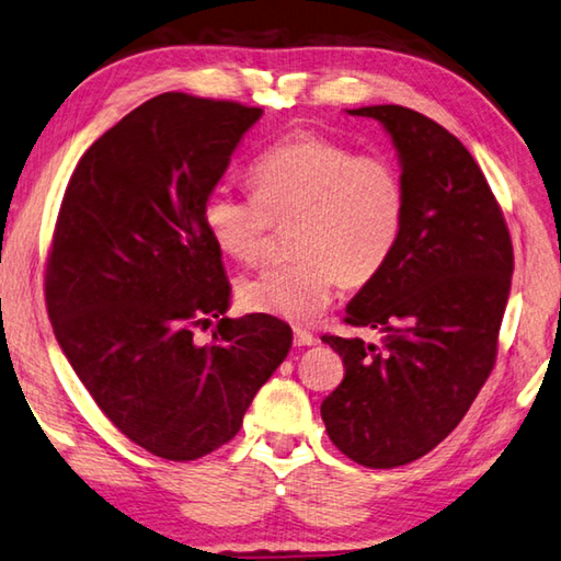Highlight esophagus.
<instances>
[{"instance_id": "obj_1", "label": "esophagus", "mask_w": 561, "mask_h": 561, "mask_svg": "<svg viewBox=\"0 0 561 561\" xmlns=\"http://www.w3.org/2000/svg\"><path fill=\"white\" fill-rule=\"evenodd\" d=\"M294 345L296 347H309V345H316V335L304 331V328H294Z\"/></svg>"}]
</instances>
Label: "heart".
<instances>
[{"label": "heart", "instance_id": "obj_1", "mask_svg": "<svg viewBox=\"0 0 561 561\" xmlns=\"http://www.w3.org/2000/svg\"><path fill=\"white\" fill-rule=\"evenodd\" d=\"M250 184L252 196L216 186L204 202L216 248L245 265L265 255L272 228H291L294 260L238 284L248 311L309 323L333 301L337 282L365 287L399 248L409 194L387 158L357 156L333 138L296 130L262 152Z\"/></svg>", "mask_w": 561, "mask_h": 561}]
</instances>
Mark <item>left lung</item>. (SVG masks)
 <instances>
[{
    "mask_svg": "<svg viewBox=\"0 0 561 561\" xmlns=\"http://www.w3.org/2000/svg\"><path fill=\"white\" fill-rule=\"evenodd\" d=\"M347 114L387 128L409 211L389 265L347 304L345 323L379 331L381 343L321 337L345 365L321 415L340 453L391 469L440 445L489 379L513 245L484 172L447 128L397 104Z\"/></svg>",
    "mask_w": 561,
    "mask_h": 561,
    "instance_id": "left-lung-1",
    "label": "left lung"
}]
</instances>
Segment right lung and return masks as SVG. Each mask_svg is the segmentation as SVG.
Masks as SVG:
<instances>
[{
  "mask_svg": "<svg viewBox=\"0 0 561 561\" xmlns=\"http://www.w3.org/2000/svg\"><path fill=\"white\" fill-rule=\"evenodd\" d=\"M262 108L164 92L94 140L65 190L46 304L65 357L128 440L170 462L214 453L291 347L274 316L226 318L204 202ZM219 323L208 344L193 333Z\"/></svg>",
  "mask_w": 561,
  "mask_h": 561,
  "instance_id": "add662e5",
  "label": "right lung"
}]
</instances>
